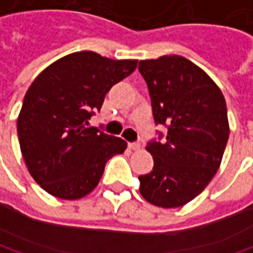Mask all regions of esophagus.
Wrapping results in <instances>:
<instances>
[{
	"label": "esophagus",
	"instance_id": "obj_1",
	"mask_svg": "<svg viewBox=\"0 0 253 253\" xmlns=\"http://www.w3.org/2000/svg\"><path fill=\"white\" fill-rule=\"evenodd\" d=\"M128 148H130L131 150H140V149H142L140 143H128Z\"/></svg>",
	"mask_w": 253,
	"mask_h": 253
}]
</instances>
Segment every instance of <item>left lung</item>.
<instances>
[{
  "mask_svg": "<svg viewBox=\"0 0 253 253\" xmlns=\"http://www.w3.org/2000/svg\"><path fill=\"white\" fill-rule=\"evenodd\" d=\"M164 143L150 142L153 171L140 175V194L156 207H181L200 194L220 168L229 139L224 97L200 66L178 55L139 62Z\"/></svg>",
  "mask_w": 253,
  "mask_h": 253,
  "instance_id": "left-lung-1",
  "label": "left lung"
}]
</instances>
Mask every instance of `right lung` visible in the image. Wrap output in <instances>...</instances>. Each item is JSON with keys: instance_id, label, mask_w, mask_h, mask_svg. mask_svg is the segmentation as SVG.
Segmentation results:
<instances>
[{"instance_id": "1", "label": "right lung", "mask_w": 253, "mask_h": 253, "mask_svg": "<svg viewBox=\"0 0 253 253\" xmlns=\"http://www.w3.org/2000/svg\"><path fill=\"white\" fill-rule=\"evenodd\" d=\"M136 59L104 58L84 50L43 69L24 95L17 133L23 159L36 182L50 195L78 200L100 182L107 161L127 143L89 119L110 88L128 77Z\"/></svg>"}]
</instances>
